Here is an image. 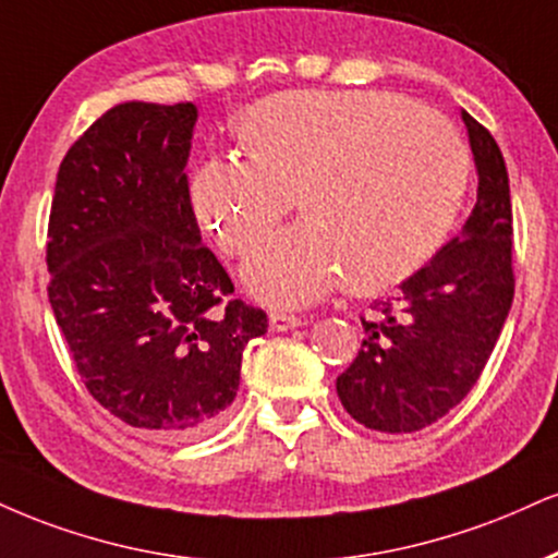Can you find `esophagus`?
<instances>
[{
	"instance_id": "esophagus-1",
	"label": "esophagus",
	"mask_w": 558,
	"mask_h": 558,
	"mask_svg": "<svg viewBox=\"0 0 558 558\" xmlns=\"http://www.w3.org/2000/svg\"><path fill=\"white\" fill-rule=\"evenodd\" d=\"M304 325V319L296 317V314H286V312H272L270 314V330L272 332H288L293 327Z\"/></svg>"
}]
</instances>
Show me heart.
I'll return each instance as SVG.
<instances>
[{
	"instance_id": "1",
	"label": "heart",
	"mask_w": 558,
	"mask_h": 558,
	"mask_svg": "<svg viewBox=\"0 0 558 558\" xmlns=\"http://www.w3.org/2000/svg\"><path fill=\"white\" fill-rule=\"evenodd\" d=\"M246 156L205 158L190 207L226 257H244L254 296L299 306L345 280L374 293L411 278L441 250L471 179L465 140L439 113L389 90H286L239 122Z\"/></svg>"
}]
</instances>
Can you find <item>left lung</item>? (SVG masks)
<instances>
[{"label":"left lung","mask_w":558,"mask_h":558,"mask_svg":"<svg viewBox=\"0 0 558 558\" xmlns=\"http://www.w3.org/2000/svg\"><path fill=\"white\" fill-rule=\"evenodd\" d=\"M478 197L460 236L377 301L364 343L338 377V398L359 424L411 434L452 411L478 381L512 306V203L505 156L462 111Z\"/></svg>","instance_id":"1"}]
</instances>
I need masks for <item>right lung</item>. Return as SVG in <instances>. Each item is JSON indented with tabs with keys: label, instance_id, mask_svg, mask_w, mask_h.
I'll return each mask as SVG.
<instances>
[{
	"label": "right lung",
	"instance_id": "obj_1",
	"mask_svg": "<svg viewBox=\"0 0 558 558\" xmlns=\"http://www.w3.org/2000/svg\"><path fill=\"white\" fill-rule=\"evenodd\" d=\"M194 104H119L59 166L49 304L87 392L163 439H192L236 398L267 314L233 293L190 207Z\"/></svg>",
	"mask_w": 558,
	"mask_h": 558
}]
</instances>
